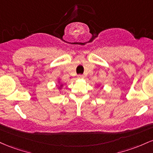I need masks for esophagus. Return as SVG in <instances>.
I'll return each mask as SVG.
<instances>
[{"mask_svg": "<svg viewBox=\"0 0 153 153\" xmlns=\"http://www.w3.org/2000/svg\"><path fill=\"white\" fill-rule=\"evenodd\" d=\"M84 78H85V76H84V75H78V76H77V79H82Z\"/></svg>", "mask_w": 153, "mask_h": 153, "instance_id": "esophagus-1", "label": "esophagus"}]
</instances>
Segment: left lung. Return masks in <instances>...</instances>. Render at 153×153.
I'll return each mask as SVG.
<instances>
[{
	"mask_svg": "<svg viewBox=\"0 0 153 153\" xmlns=\"http://www.w3.org/2000/svg\"><path fill=\"white\" fill-rule=\"evenodd\" d=\"M99 87H100V86H99Z\"/></svg>",
	"mask_w": 153,
	"mask_h": 153,
	"instance_id": "obj_1",
	"label": "left lung"
}]
</instances>
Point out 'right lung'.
<instances>
[{
    "mask_svg": "<svg viewBox=\"0 0 153 153\" xmlns=\"http://www.w3.org/2000/svg\"><path fill=\"white\" fill-rule=\"evenodd\" d=\"M63 87V85L62 83H61V82H60V79H58V90H61V89H62Z\"/></svg>",
    "mask_w": 153,
    "mask_h": 153,
    "instance_id": "obj_1",
    "label": "right lung"
}]
</instances>
